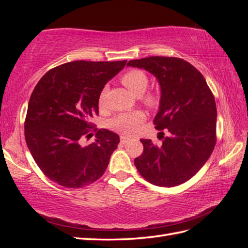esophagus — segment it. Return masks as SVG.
<instances>
[{
    "instance_id": "esophagus-1",
    "label": "esophagus",
    "mask_w": 248,
    "mask_h": 248,
    "mask_svg": "<svg viewBox=\"0 0 248 248\" xmlns=\"http://www.w3.org/2000/svg\"><path fill=\"white\" fill-rule=\"evenodd\" d=\"M129 140H130V139L127 138V136H120V141H121V143H123V144L128 143Z\"/></svg>"
}]
</instances>
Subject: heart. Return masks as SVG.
<instances>
[{
    "label": "heart",
    "mask_w": 248,
    "mask_h": 248,
    "mask_svg": "<svg viewBox=\"0 0 248 248\" xmlns=\"http://www.w3.org/2000/svg\"><path fill=\"white\" fill-rule=\"evenodd\" d=\"M121 81L124 84L130 92H132L136 96H140L143 94L147 87H148V77L146 73L139 69L130 70L127 73H124L121 78ZM105 93H107V88H104L99 96V105L103 107L104 104V98ZM145 102L149 105H155L157 102V97L155 93H148L145 98ZM146 119V116L140 110H133V112H125L121 113L116 116L112 120L109 121V127L118 131L120 133L124 134H134L138 131L140 124L144 123Z\"/></svg>",
    "instance_id": "1"
}]
</instances>
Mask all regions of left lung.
Listing matches in <instances>:
<instances>
[{
    "instance_id": "obj_1",
    "label": "left lung",
    "mask_w": 248,
    "mask_h": 248,
    "mask_svg": "<svg viewBox=\"0 0 248 248\" xmlns=\"http://www.w3.org/2000/svg\"><path fill=\"white\" fill-rule=\"evenodd\" d=\"M127 66L156 78L161 94L154 121L155 129L167 130L161 146L140 140L144 151L134 164L155 186H177L196 175L214 149L217 113L213 94L202 73L177 57L150 56Z\"/></svg>"
}]
</instances>
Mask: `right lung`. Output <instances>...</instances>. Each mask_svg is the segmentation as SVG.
<instances>
[{
	"label": "right lung",
	"instance_id": "obj_1",
	"mask_svg": "<svg viewBox=\"0 0 248 248\" xmlns=\"http://www.w3.org/2000/svg\"><path fill=\"white\" fill-rule=\"evenodd\" d=\"M121 62H66L48 71L29 101L25 140L45 175L70 188L88 186L101 177L119 136L99 130L96 140L83 145L99 114V96L110 78L125 66Z\"/></svg>",
	"mask_w": 248,
	"mask_h": 248
}]
</instances>
